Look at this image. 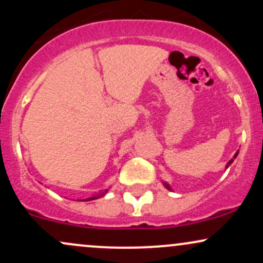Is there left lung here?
<instances>
[{
  "mask_svg": "<svg viewBox=\"0 0 263 263\" xmlns=\"http://www.w3.org/2000/svg\"><path fill=\"white\" fill-rule=\"evenodd\" d=\"M236 156H237V153H236V155H235V158H236ZM231 163H232V161H230V162H229V163H228V165H226V167H229V165H230V164H231ZM164 185H165V186H167V188H168V189H171V188H170V185H168V184H164Z\"/></svg>",
  "mask_w": 263,
  "mask_h": 263,
  "instance_id": "obj_1",
  "label": "left lung"
}]
</instances>
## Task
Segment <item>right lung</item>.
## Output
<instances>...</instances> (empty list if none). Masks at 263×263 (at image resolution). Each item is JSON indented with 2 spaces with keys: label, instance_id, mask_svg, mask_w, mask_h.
I'll return each instance as SVG.
<instances>
[{
  "label": "right lung",
  "instance_id": "1",
  "mask_svg": "<svg viewBox=\"0 0 263 263\" xmlns=\"http://www.w3.org/2000/svg\"><path fill=\"white\" fill-rule=\"evenodd\" d=\"M106 193V192H105ZM100 195H104V193H102V194H100ZM100 195H95V197H92V198H89V200H93V199H98L99 197H100Z\"/></svg>",
  "mask_w": 263,
  "mask_h": 263
}]
</instances>
